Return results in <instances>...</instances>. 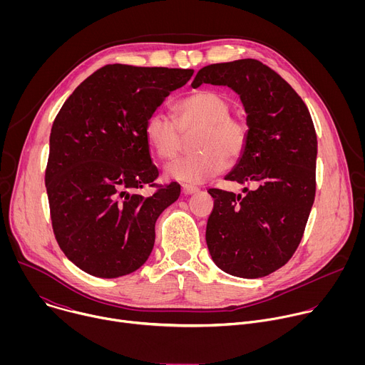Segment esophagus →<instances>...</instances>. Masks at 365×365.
I'll return each instance as SVG.
<instances>
[{
	"label": "esophagus",
	"instance_id": "obj_1",
	"mask_svg": "<svg viewBox=\"0 0 365 365\" xmlns=\"http://www.w3.org/2000/svg\"><path fill=\"white\" fill-rule=\"evenodd\" d=\"M182 192L185 195H193V193L199 192V187H196L193 185H182Z\"/></svg>",
	"mask_w": 365,
	"mask_h": 365
}]
</instances>
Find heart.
<instances>
[{
  "label": "heart",
  "mask_w": 365,
  "mask_h": 365,
  "mask_svg": "<svg viewBox=\"0 0 365 365\" xmlns=\"http://www.w3.org/2000/svg\"><path fill=\"white\" fill-rule=\"evenodd\" d=\"M197 130L195 153L168 166L166 175L183 183H202L220 175L228 163L241 159L248 141L245 123L231 115L230 99L212 89H200L175 106V120L165 113H153L144 123V135L159 159L173 160L182 133Z\"/></svg>",
  "instance_id": "obj_1"
}]
</instances>
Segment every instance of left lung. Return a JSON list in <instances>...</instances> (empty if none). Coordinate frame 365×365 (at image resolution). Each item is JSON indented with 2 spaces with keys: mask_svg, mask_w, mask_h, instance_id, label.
<instances>
[{
  "mask_svg": "<svg viewBox=\"0 0 365 365\" xmlns=\"http://www.w3.org/2000/svg\"><path fill=\"white\" fill-rule=\"evenodd\" d=\"M227 85L247 113L248 141L225 180L254 183L245 196L210 189L214 210L206 244L228 274L258 279L283 267L297 250L317 192L318 141L296 91L255 59L202 68L192 83Z\"/></svg>",
  "mask_w": 365,
  "mask_h": 365,
  "instance_id": "1",
  "label": "left lung"
}]
</instances>
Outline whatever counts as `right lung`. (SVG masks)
I'll use <instances>...</instances> for the list:
<instances>
[{
    "instance_id": "obj_1",
    "label": "right lung",
    "mask_w": 365,
    "mask_h": 365,
    "mask_svg": "<svg viewBox=\"0 0 365 365\" xmlns=\"http://www.w3.org/2000/svg\"><path fill=\"white\" fill-rule=\"evenodd\" d=\"M192 69L106 65L66 99L50 133L46 190L53 234L71 262L114 279L140 269L159 215L180 195L158 185L144 123ZM155 187L148 198L138 190Z\"/></svg>"
}]
</instances>
